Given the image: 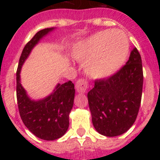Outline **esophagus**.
<instances>
[{
    "label": "esophagus",
    "instance_id": "obj_1",
    "mask_svg": "<svg viewBox=\"0 0 160 160\" xmlns=\"http://www.w3.org/2000/svg\"><path fill=\"white\" fill-rule=\"evenodd\" d=\"M88 83L85 80H79L75 84V89L78 93H85L88 90Z\"/></svg>",
    "mask_w": 160,
    "mask_h": 160
}]
</instances>
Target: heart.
<instances>
[{
  "instance_id": "b5f03b06",
  "label": "heart",
  "mask_w": 160,
  "mask_h": 160,
  "mask_svg": "<svg viewBox=\"0 0 160 160\" xmlns=\"http://www.w3.org/2000/svg\"><path fill=\"white\" fill-rule=\"evenodd\" d=\"M126 36L118 31H102L72 47L75 60L85 62L88 75L95 79L111 76L124 65L129 54Z\"/></svg>"
}]
</instances>
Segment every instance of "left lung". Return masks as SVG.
Segmentation results:
<instances>
[{"mask_svg": "<svg viewBox=\"0 0 160 160\" xmlns=\"http://www.w3.org/2000/svg\"><path fill=\"white\" fill-rule=\"evenodd\" d=\"M143 80L141 56L136 47L118 72L95 80L87 97L93 125L98 133L118 136L133 125L141 103Z\"/></svg>", "mask_w": 160, "mask_h": 160, "instance_id": "1", "label": "left lung"}]
</instances>
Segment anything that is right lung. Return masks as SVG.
<instances>
[{
	"label": "right lung",
	"instance_id": "right-lung-1",
	"mask_svg": "<svg viewBox=\"0 0 160 160\" xmlns=\"http://www.w3.org/2000/svg\"><path fill=\"white\" fill-rule=\"evenodd\" d=\"M55 28L38 31L26 44L21 53L16 71V98L20 115L24 124L36 137L55 140L62 137L69 127L70 114L75 99V85L70 80L58 83L51 95L39 100H31L21 84V70L32 49L44 36Z\"/></svg>",
	"mask_w": 160,
	"mask_h": 160
}]
</instances>
